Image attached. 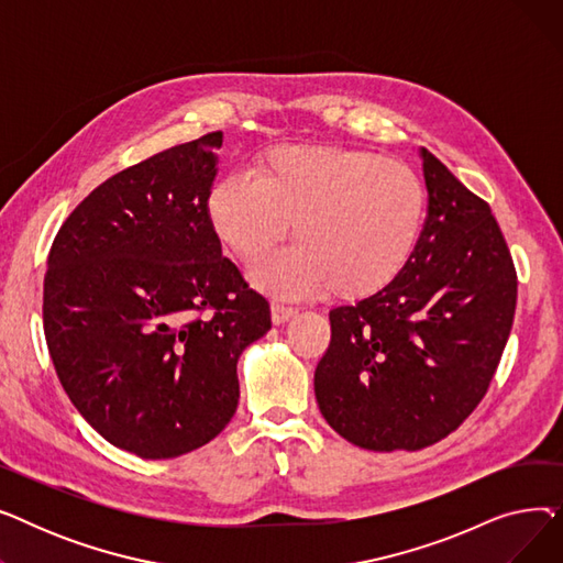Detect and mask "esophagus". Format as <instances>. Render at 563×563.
Listing matches in <instances>:
<instances>
[{"mask_svg":"<svg viewBox=\"0 0 563 563\" xmlns=\"http://www.w3.org/2000/svg\"><path fill=\"white\" fill-rule=\"evenodd\" d=\"M294 314H297V308L278 303V301L272 303V321H274V323H285V321H289Z\"/></svg>","mask_w":563,"mask_h":563,"instance_id":"34e87169","label":"esophagus"}]
</instances>
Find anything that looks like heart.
<instances>
[{
    "label": "heart",
    "instance_id": "heart-1",
    "mask_svg": "<svg viewBox=\"0 0 563 563\" xmlns=\"http://www.w3.org/2000/svg\"><path fill=\"white\" fill-rule=\"evenodd\" d=\"M427 214L420 175L404 162L335 145H285L249 175H228L207 194L219 242L246 266L289 234L297 246L255 280L289 297L361 301L406 269Z\"/></svg>",
    "mask_w": 563,
    "mask_h": 563
}]
</instances>
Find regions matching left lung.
<instances>
[{
  "label": "left lung",
  "mask_w": 563,
  "mask_h": 563,
  "mask_svg": "<svg viewBox=\"0 0 563 563\" xmlns=\"http://www.w3.org/2000/svg\"><path fill=\"white\" fill-rule=\"evenodd\" d=\"M429 207L406 269L333 308L314 369L321 416L374 452L433 445L488 393L507 346L518 276L490 207L422 147Z\"/></svg>",
  "instance_id": "8db88e82"
}]
</instances>
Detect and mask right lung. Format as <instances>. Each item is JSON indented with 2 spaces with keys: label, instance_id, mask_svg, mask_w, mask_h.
I'll list each match as a JSON object with an SVG mask.
<instances>
[{
  "label": "right lung",
  "instance_id": "obj_1",
  "mask_svg": "<svg viewBox=\"0 0 563 563\" xmlns=\"http://www.w3.org/2000/svg\"><path fill=\"white\" fill-rule=\"evenodd\" d=\"M221 132L109 177L58 228L43 327L58 380L111 445L175 459L240 404L236 361L272 329L269 301L221 255L207 219Z\"/></svg>",
  "mask_w": 563,
  "mask_h": 563
}]
</instances>
